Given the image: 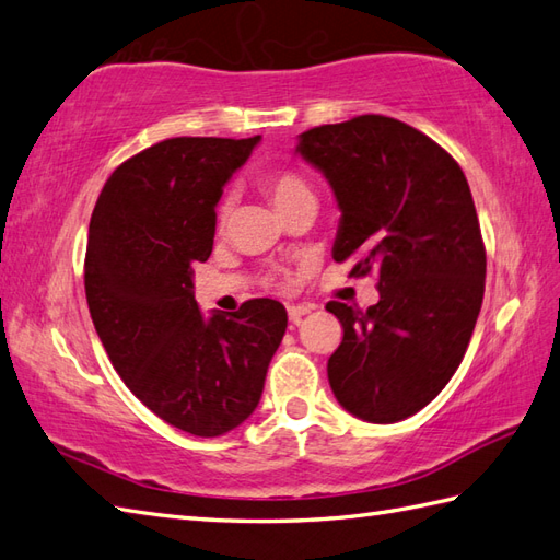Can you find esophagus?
Listing matches in <instances>:
<instances>
[{"instance_id":"esophagus-1","label":"esophagus","mask_w":560,"mask_h":560,"mask_svg":"<svg viewBox=\"0 0 560 560\" xmlns=\"http://www.w3.org/2000/svg\"><path fill=\"white\" fill-rule=\"evenodd\" d=\"M312 307L310 305H301V303H293V305H289V319L293 322V324H298L301 322L307 312H310Z\"/></svg>"}]
</instances>
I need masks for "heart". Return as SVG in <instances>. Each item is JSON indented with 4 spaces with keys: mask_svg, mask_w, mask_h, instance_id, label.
<instances>
[{
    "mask_svg": "<svg viewBox=\"0 0 560 560\" xmlns=\"http://www.w3.org/2000/svg\"><path fill=\"white\" fill-rule=\"evenodd\" d=\"M259 180H262L265 192L269 195L279 212H283L285 207H291L303 198H315L307 180L298 172H293V168H269V172H265ZM226 214H229V205L221 202L219 219L224 221Z\"/></svg>",
    "mask_w": 560,
    "mask_h": 560,
    "instance_id": "heart-1",
    "label": "heart"
}]
</instances>
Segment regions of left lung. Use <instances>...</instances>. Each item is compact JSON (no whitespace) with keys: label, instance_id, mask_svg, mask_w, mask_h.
Masks as SVG:
<instances>
[{"label":"left lung","instance_id":"8db88e82","mask_svg":"<svg viewBox=\"0 0 560 560\" xmlns=\"http://www.w3.org/2000/svg\"><path fill=\"white\" fill-rule=\"evenodd\" d=\"M295 152L324 174L341 210L334 259L380 279L365 312L331 301L343 341L327 374L355 418L392 424L456 374L485 298L487 253L458 162L418 128L365 114L310 128Z\"/></svg>","mask_w":560,"mask_h":560}]
</instances>
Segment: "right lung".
Instances as JSON below:
<instances>
[{
    "instance_id": "right-lung-1",
    "label": "right lung",
    "mask_w": 560,
    "mask_h": 560,
    "mask_svg": "<svg viewBox=\"0 0 560 560\" xmlns=\"http://www.w3.org/2000/svg\"><path fill=\"white\" fill-rule=\"evenodd\" d=\"M259 136L168 138L114 168L90 217L85 295L124 384L164 422L221 436L257 408L285 307L255 298L205 317L192 265L212 253L214 207Z\"/></svg>"
}]
</instances>
